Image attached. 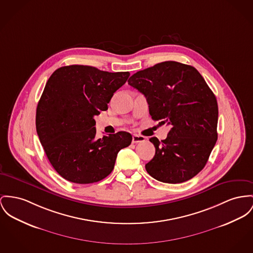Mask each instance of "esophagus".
<instances>
[{"label": "esophagus", "instance_id": "obj_1", "mask_svg": "<svg viewBox=\"0 0 253 253\" xmlns=\"http://www.w3.org/2000/svg\"><path fill=\"white\" fill-rule=\"evenodd\" d=\"M144 141H145V137L142 135L133 134L132 136V143H140Z\"/></svg>", "mask_w": 253, "mask_h": 253}]
</instances>
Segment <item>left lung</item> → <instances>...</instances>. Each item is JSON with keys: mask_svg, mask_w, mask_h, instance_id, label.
Masks as SVG:
<instances>
[{"mask_svg": "<svg viewBox=\"0 0 253 253\" xmlns=\"http://www.w3.org/2000/svg\"><path fill=\"white\" fill-rule=\"evenodd\" d=\"M127 83L147 98L152 118L170 126L165 140L150 139L155 154L146 164L149 174L171 184L193 178L218 139V102L202 75L193 66L165 61L135 73Z\"/></svg>", "mask_w": 253, "mask_h": 253, "instance_id": "8db88e82", "label": "left lung"}]
</instances>
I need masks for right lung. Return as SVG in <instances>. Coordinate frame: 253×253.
Listing matches in <instances>:
<instances>
[{
	"label": "right lung",
	"mask_w": 253,
	"mask_h": 253,
	"mask_svg": "<svg viewBox=\"0 0 253 253\" xmlns=\"http://www.w3.org/2000/svg\"><path fill=\"white\" fill-rule=\"evenodd\" d=\"M128 77V72L70 65L48 80L36 108V131L51 166L68 181L89 184L105 178L118 152L131 144L126 131L96 139L94 120Z\"/></svg>",
	"instance_id": "1"
}]
</instances>
